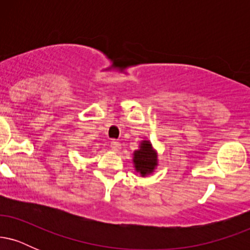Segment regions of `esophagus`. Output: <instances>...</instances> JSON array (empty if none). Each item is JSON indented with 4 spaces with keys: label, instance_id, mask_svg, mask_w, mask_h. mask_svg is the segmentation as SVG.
<instances>
[{
    "label": "esophagus",
    "instance_id": "34e87169",
    "mask_svg": "<svg viewBox=\"0 0 250 250\" xmlns=\"http://www.w3.org/2000/svg\"><path fill=\"white\" fill-rule=\"evenodd\" d=\"M110 148L113 151H119L120 149H121V143L116 141V140H113V141L110 142Z\"/></svg>",
    "mask_w": 250,
    "mask_h": 250
}]
</instances>
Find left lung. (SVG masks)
Segmentation results:
<instances>
[{"label": "left lung", "mask_w": 250, "mask_h": 250, "mask_svg": "<svg viewBox=\"0 0 250 250\" xmlns=\"http://www.w3.org/2000/svg\"><path fill=\"white\" fill-rule=\"evenodd\" d=\"M133 163L136 173H139L142 177L154 173L155 168L159 165V159H157V151L155 150L149 140H143L140 142L139 149L133 154Z\"/></svg>", "instance_id": "8db88e82"}]
</instances>
